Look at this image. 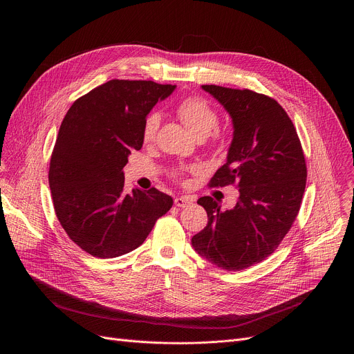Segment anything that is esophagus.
I'll return each mask as SVG.
<instances>
[{"instance_id":"34e87169","label":"esophagus","mask_w":354,"mask_h":354,"mask_svg":"<svg viewBox=\"0 0 354 354\" xmlns=\"http://www.w3.org/2000/svg\"><path fill=\"white\" fill-rule=\"evenodd\" d=\"M194 201V198L192 196H180L175 198V206L176 207H186L189 205H192Z\"/></svg>"}]
</instances>
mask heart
<instances>
[{
  "instance_id": "b5f03b06",
  "label": "heart",
  "mask_w": 354,
  "mask_h": 354,
  "mask_svg": "<svg viewBox=\"0 0 354 354\" xmlns=\"http://www.w3.org/2000/svg\"><path fill=\"white\" fill-rule=\"evenodd\" d=\"M178 115L196 138L209 137L218 126V113L203 97H187L178 106ZM161 123V115L153 112L147 116L142 124V141L151 142L156 138Z\"/></svg>"
}]
</instances>
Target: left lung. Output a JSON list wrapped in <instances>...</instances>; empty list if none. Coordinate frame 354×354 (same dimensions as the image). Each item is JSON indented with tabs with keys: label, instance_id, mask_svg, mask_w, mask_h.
I'll return each instance as SVG.
<instances>
[{
	"label": "left lung",
	"instance_id": "1",
	"mask_svg": "<svg viewBox=\"0 0 354 354\" xmlns=\"http://www.w3.org/2000/svg\"><path fill=\"white\" fill-rule=\"evenodd\" d=\"M232 120L225 164L210 186L235 183L231 210L210 196L200 197L209 223L192 238L197 254L228 272L246 269L272 255L291 228L307 183L301 142L286 111L274 99L249 89L201 85Z\"/></svg>",
	"mask_w": 354,
	"mask_h": 354
}]
</instances>
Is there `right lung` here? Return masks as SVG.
Instances as JSON below:
<instances>
[{
  "label": "right lung",
  "instance_id": "obj_1",
  "mask_svg": "<svg viewBox=\"0 0 354 354\" xmlns=\"http://www.w3.org/2000/svg\"><path fill=\"white\" fill-rule=\"evenodd\" d=\"M176 85L111 80L68 109L50 160L56 216L81 249L100 259L138 248L174 205L153 187L124 192L123 168L142 147V124Z\"/></svg>",
  "mask_w": 354,
  "mask_h": 354
}]
</instances>
